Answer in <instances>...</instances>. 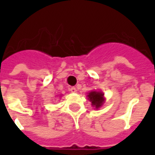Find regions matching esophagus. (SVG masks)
Here are the masks:
<instances>
[{"mask_svg": "<svg viewBox=\"0 0 155 155\" xmlns=\"http://www.w3.org/2000/svg\"><path fill=\"white\" fill-rule=\"evenodd\" d=\"M70 91H71V92H73V93H75V92H77V90H76V88H75V87H71Z\"/></svg>", "mask_w": 155, "mask_h": 155, "instance_id": "esophagus-1", "label": "esophagus"}]
</instances>
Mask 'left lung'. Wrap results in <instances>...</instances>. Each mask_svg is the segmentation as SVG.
<instances>
[{
	"mask_svg": "<svg viewBox=\"0 0 155 155\" xmlns=\"http://www.w3.org/2000/svg\"><path fill=\"white\" fill-rule=\"evenodd\" d=\"M87 99L92 102V105L95 107V108H99L101 107L102 104L104 102V93L102 92H97V91H92L87 95Z\"/></svg>",
	"mask_w": 155,
	"mask_h": 155,
	"instance_id": "1",
	"label": "left lung"
}]
</instances>
